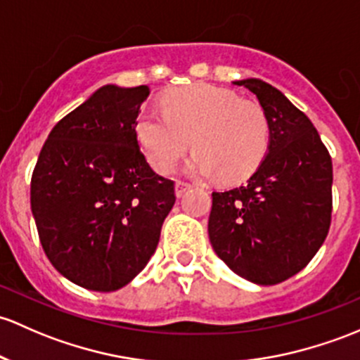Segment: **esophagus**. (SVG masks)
<instances>
[{
	"mask_svg": "<svg viewBox=\"0 0 360 360\" xmlns=\"http://www.w3.org/2000/svg\"><path fill=\"white\" fill-rule=\"evenodd\" d=\"M191 188L190 183H184V181H176V196H183L184 193Z\"/></svg>",
	"mask_w": 360,
	"mask_h": 360,
	"instance_id": "34e87169",
	"label": "esophagus"
}]
</instances>
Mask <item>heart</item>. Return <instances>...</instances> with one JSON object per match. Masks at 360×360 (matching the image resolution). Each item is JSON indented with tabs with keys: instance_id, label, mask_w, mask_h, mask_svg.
I'll use <instances>...</instances> for the list:
<instances>
[{
	"instance_id": "obj_1",
	"label": "heart",
	"mask_w": 360,
	"mask_h": 360,
	"mask_svg": "<svg viewBox=\"0 0 360 360\" xmlns=\"http://www.w3.org/2000/svg\"><path fill=\"white\" fill-rule=\"evenodd\" d=\"M162 110L141 108L134 136L150 165L165 174L176 167L190 145L191 176L241 181L266 157L271 126L259 103L240 100L234 91L196 82L162 96Z\"/></svg>"
}]
</instances>
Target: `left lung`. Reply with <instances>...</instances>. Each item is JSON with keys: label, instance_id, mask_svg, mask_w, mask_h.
Listing matches in <instances>:
<instances>
[{"label": "left lung", "instance_id": "8db88e82", "mask_svg": "<svg viewBox=\"0 0 360 360\" xmlns=\"http://www.w3.org/2000/svg\"><path fill=\"white\" fill-rule=\"evenodd\" d=\"M252 91L271 126L267 155L243 186L212 193L209 238L233 272L278 285L300 272L331 224L330 151L304 112L260 79L234 81Z\"/></svg>", "mask_w": 360, "mask_h": 360}]
</instances>
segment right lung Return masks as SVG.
Wrapping results in <instances>:
<instances>
[{"label":"right lung","mask_w":360,"mask_h":360,"mask_svg":"<svg viewBox=\"0 0 360 360\" xmlns=\"http://www.w3.org/2000/svg\"><path fill=\"white\" fill-rule=\"evenodd\" d=\"M148 86L107 84L53 127L30 179L41 245L75 285L115 291L157 250L176 202L174 181L153 172L134 136Z\"/></svg>","instance_id":"right-lung-1"}]
</instances>
